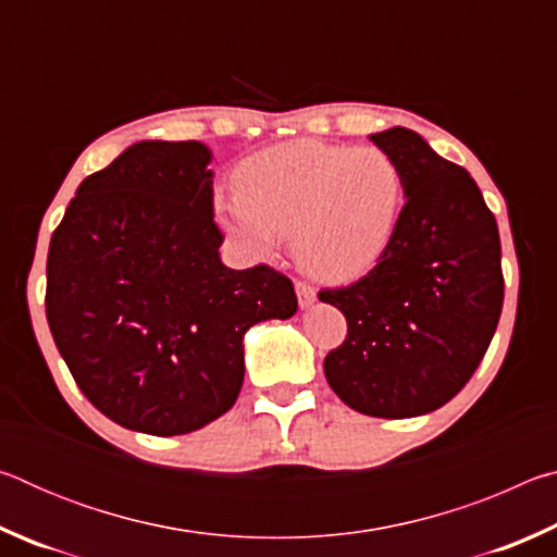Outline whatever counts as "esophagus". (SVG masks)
Wrapping results in <instances>:
<instances>
[{
    "instance_id": "34e87169",
    "label": "esophagus",
    "mask_w": 557,
    "mask_h": 557,
    "mask_svg": "<svg viewBox=\"0 0 557 557\" xmlns=\"http://www.w3.org/2000/svg\"><path fill=\"white\" fill-rule=\"evenodd\" d=\"M295 289H297L299 307H309V305H314V299H317V289H314L312 285H309V282H305V280H297Z\"/></svg>"
}]
</instances>
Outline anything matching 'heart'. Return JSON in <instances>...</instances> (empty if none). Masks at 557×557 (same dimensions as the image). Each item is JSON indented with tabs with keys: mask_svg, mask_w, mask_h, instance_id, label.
<instances>
[{
	"mask_svg": "<svg viewBox=\"0 0 557 557\" xmlns=\"http://www.w3.org/2000/svg\"><path fill=\"white\" fill-rule=\"evenodd\" d=\"M400 166L381 149L326 147L297 139L262 149L235 169V194L215 213L252 256H270L295 235L301 265L324 280L369 272L398 228Z\"/></svg>",
	"mask_w": 557,
	"mask_h": 557,
	"instance_id": "obj_1",
	"label": "heart"
}]
</instances>
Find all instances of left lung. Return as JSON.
Segmentation results:
<instances>
[{
    "instance_id": "obj_1",
    "label": "left lung",
    "mask_w": 557,
    "mask_h": 557,
    "mask_svg": "<svg viewBox=\"0 0 557 557\" xmlns=\"http://www.w3.org/2000/svg\"><path fill=\"white\" fill-rule=\"evenodd\" d=\"M371 139L400 166L405 203L379 265L319 292L348 326L324 373L348 408L398 420L442 408L482 363L504 305L502 243L467 169L412 129Z\"/></svg>"
}]
</instances>
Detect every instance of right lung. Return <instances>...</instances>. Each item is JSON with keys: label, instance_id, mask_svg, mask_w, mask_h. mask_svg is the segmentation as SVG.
Segmentation results:
<instances>
[{"label": "right lung", "instance_id": "1", "mask_svg": "<svg viewBox=\"0 0 557 557\" xmlns=\"http://www.w3.org/2000/svg\"><path fill=\"white\" fill-rule=\"evenodd\" d=\"M211 152L137 143L83 178L53 231L46 319L83 395L112 422L186 435L233 408L243 336L297 312L270 265L225 268Z\"/></svg>", "mask_w": 557, "mask_h": 557}]
</instances>
